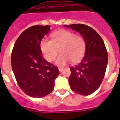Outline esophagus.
Returning a JSON list of instances; mask_svg holds the SVG:
<instances>
[{"instance_id": "1", "label": "esophagus", "mask_w": 120, "mask_h": 120, "mask_svg": "<svg viewBox=\"0 0 120 120\" xmlns=\"http://www.w3.org/2000/svg\"><path fill=\"white\" fill-rule=\"evenodd\" d=\"M64 68H58V70H59L60 72H62V71H64Z\"/></svg>"}]
</instances>
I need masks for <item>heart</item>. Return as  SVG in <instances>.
<instances>
[{"mask_svg": "<svg viewBox=\"0 0 120 120\" xmlns=\"http://www.w3.org/2000/svg\"><path fill=\"white\" fill-rule=\"evenodd\" d=\"M52 40L43 38L40 43V50L48 62H52L60 52L61 54L56 60V64L63 66L70 61L75 64L82 60L85 53L86 43L85 38L75 33L61 30L52 34Z\"/></svg>", "mask_w": 120, "mask_h": 120, "instance_id": "1", "label": "heart"}]
</instances>
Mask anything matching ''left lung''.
<instances>
[{"instance_id":"left-lung-1","label":"left lung","mask_w":120,"mask_h":120,"mask_svg":"<svg viewBox=\"0 0 120 120\" xmlns=\"http://www.w3.org/2000/svg\"><path fill=\"white\" fill-rule=\"evenodd\" d=\"M65 26L78 32L86 43L82 61L70 68V86L78 94L89 95L98 88L104 79L108 64L107 50L100 35L89 26L80 23Z\"/></svg>"}]
</instances>
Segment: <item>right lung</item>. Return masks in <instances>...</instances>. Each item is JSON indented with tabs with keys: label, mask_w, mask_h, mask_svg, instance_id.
<instances>
[{
	"label": "right lung",
	"mask_w": 120,
	"mask_h": 120,
	"mask_svg": "<svg viewBox=\"0 0 120 120\" xmlns=\"http://www.w3.org/2000/svg\"><path fill=\"white\" fill-rule=\"evenodd\" d=\"M50 25H34L20 35L11 54L12 68L22 91L30 97L41 98L52 91L59 75L58 68L41 55L40 43Z\"/></svg>",
	"instance_id": "right-lung-1"
}]
</instances>
